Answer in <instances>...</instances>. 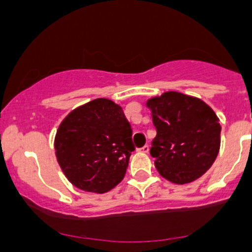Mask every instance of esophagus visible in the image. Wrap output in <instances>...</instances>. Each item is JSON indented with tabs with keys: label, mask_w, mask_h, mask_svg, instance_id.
I'll return each instance as SVG.
<instances>
[{
	"label": "esophagus",
	"mask_w": 252,
	"mask_h": 252,
	"mask_svg": "<svg viewBox=\"0 0 252 252\" xmlns=\"http://www.w3.org/2000/svg\"><path fill=\"white\" fill-rule=\"evenodd\" d=\"M138 150H139V152H142V153H148V152H149V145L145 144L144 147L139 148V149H138Z\"/></svg>",
	"instance_id": "1"
}]
</instances>
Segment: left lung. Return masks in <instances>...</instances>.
<instances>
[{"instance_id":"1","label":"left lung","mask_w":252,"mask_h":252,"mask_svg":"<svg viewBox=\"0 0 252 252\" xmlns=\"http://www.w3.org/2000/svg\"><path fill=\"white\" fill-rule=\"evenodd\" d=\"M147 107L157 129L150 155L159 174L180 185L200 178L220 149L215 112L199 98L174 91L148 99Z\"/></svg>"}]
</instances>
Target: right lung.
Instances as JSON below:
<instances>
[{
  "instance_id": "obj_1",
  "label": "right lung",
  "mask_w": 252,
  "mask_h": 252,
  "mask_svg": "<svg viewBox=\"0 0 252 252\" xmlns=\"http://www.w3.org/2000/svg\"><path fill=\"white\" fill-rule=\"evenodd\" d=\"M65 178L89 192L109 191L123 180L134 150L131 128L121 105L97 98L73 109L55 138Z\"/></svg>"
}]
</instances>
